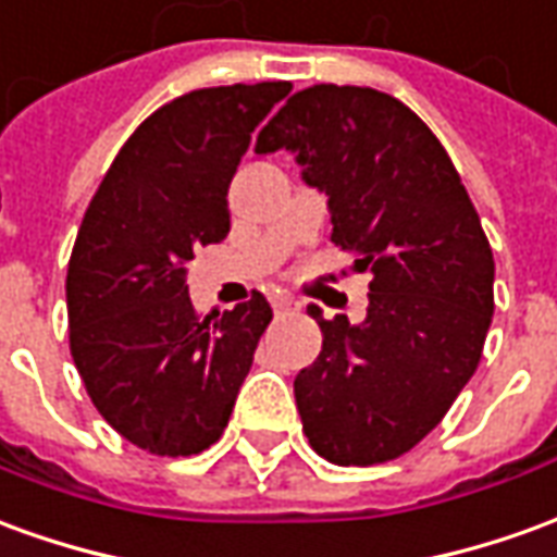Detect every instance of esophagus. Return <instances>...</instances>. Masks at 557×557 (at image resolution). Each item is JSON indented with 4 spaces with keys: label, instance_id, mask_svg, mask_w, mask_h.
I'll return each mask as SVG.
<instances>
[{
    "label": "esophagus",
    "instance_id": "1",
    "mask_svg": "<svg viewBox=\"0 0 557 557\" xmlns=\"http://www.w3.org/2000/svg\"><path fill=\"white\" fill-rule=\"evenodd\" d=\"M271 307H274V313H292V310H298V301L286 295V292H274L271 295Z\"/></svg>",
    "mask_w": 557,
    "mask_h": 557
}]
</instances>
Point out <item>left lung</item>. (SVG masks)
I'll list each match as a JSON object with an SVG mask.
<instances>
[{"instance_id":"1","label":"left lung","mask_w":557,"mask_h":557,"mask_svg":"<svg viewBox=\"0 0 557 557\" xmlns=\"http://www.w3.org/2000/svg\"><path fill=\"white\" fill-rule=\"evenodd\" d=\"M289 150L329 198L332 240L371 271L368 317L322 319V352L295 376L310 446L332 465L410 453L453 407L495 313V259L453 159L395 96L317 84L256 138Z\"/></svg>"}]
</instances>
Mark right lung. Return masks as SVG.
Here are the masks:
<instances>
[{
  "instance_id": "1",
  "label": "right lung",
  "mask_w": 557,
  "mask_h": 557,
  "mask_svg": "<svg viewBox=\"0 0 557 557\" xmlns=\"http://www.w3.org/2000/svg\"><path fill=\"white\" fill-rule=\"evenodd\" d=\"M289 81L193 89L144 120L89 201L65 301L77 373L104 422L153 455L220 441L271 322L265 295L196 317L186 265L228 235V184Z\"/></svg>"
}]
</instances>
